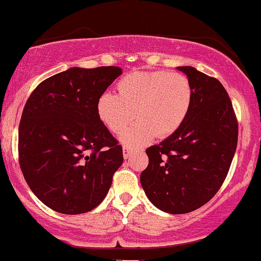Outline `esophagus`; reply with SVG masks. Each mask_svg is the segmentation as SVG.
<instances>
[{"label":"esophagus","instance_id":"1","mask_svg":"<svg viewBox=\"0 0 261 261\" xmlns=\"http://www.w3.org/2000/svg\"><path fill=\"white\" fill-rule=\"evenodd\" d=\"M131 152H133V149H131V148H128V147H124V148H122V154H124L125 160H127V158L130 157Z\"/></svg>","mask_w":261,"mask_h":261}]
</instances>
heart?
Returning a JSON list of instances; mask_svg holds the SVG:
<instances>
[{"label": "heart", "instance_id": "obj_1", "mask_svg": "<svg viewBox=\"0 0 261 261\" xmlns=\"http://www.w3.org/2000/svg\"><path fill=\"white\" fill-rule=\"evenodd\" d=\"M119 95L101 93L98 116L128 147H142L158 137L174 134L187 119L193 104V87L184 74L168 71H135L118 82ZM137 113H135L134 112Z\"/></svg>", "mask_w": 261, "mask_h": 261}]
</instances>
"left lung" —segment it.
<instances>
[{
    "mask_svg": "<svg viewBox=\"0 0 261 261\" xmlns=\"http://www.w3.org/2000/svg\"><path fill=\"white\" fill-rule=\"evenodd\" d=\"M176 68L193 87L191 109L174 134L146 149L148 166L140 180L155 207L180 215L201 207L222 187L238 142V121L220 81L191 66Z\"/></svg>",
    "mask_w": 261,
    "mask_h": 261,
    "instance_id": "obj_1",
    "label": "left lung"
}]
</instances>
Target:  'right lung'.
Masks as SVG:
<instances>
[{"label": "right lung", "instance_id": "obj_1", "mask_svg": "<svg viewBox=\"0 0 261 261\" xmlns=\"http://www.w3.org/2000/svg\"><path fill=\"white\" fill-rule=\"evenodd\" d=\"M120 67H71L49 77L27 100L18 131L19 166L44 205L65 215L97 207L122 164V147L97 113Z\"/></svg>", "mask_w": 261, "mask_h": 261}]
</instances>
